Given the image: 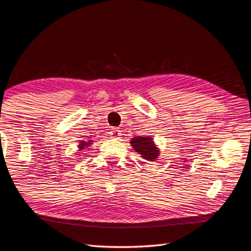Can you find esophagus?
Wrapping results in <instances>:
<instances>
[{"mask_svg":"<svg viewBox=\"0 0 251 251\" xmlns=\"http://www.w3.org/2000/svg\"><path fill=\"white\" fill-rule=\"evenodd\" d=\"M120 136H121V133H120L119 130H117V128H114V130H112V132H111V137H112L113 139H119Z\"/></svg>","mask_w":251,"mask_h":251,"instance_id":"esophagus-1","label":"esophagus"}]
</instances>
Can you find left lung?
I'll list each match as a JSON object with an SVG mask.
<instances>
[{"label":"left lung","instance_id":"1","mask_svg":"<svg viewBox=\"0 0 251 251\" xmlns=\"http://www.w3.org/2000/svg\"><path fill=\"white\" fill-rule=\"evenodd\" d=\"M130 143L136 153L140 154L141 157L148 161H155L160 155V150L156 146L154 139L150 136L147 137L136 136L131 139Z\"/></svg>","mask_w":251,"mask_h":251}]
</instances>
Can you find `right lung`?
Segmentation results:
<instances>
[{
    "label": "right lung",
    "instance_id": "add662e5",
    "mask_svg": "<svg viewBox=\"0 0 251 251\" xmlns=\"http://www.w3.org/2000/svg\"><path fill=\"white\" fill-rule=\"evenodd\" d=\"M93 143V140H79V144H78V151H82L85 150L86 148H89L91 144Z\"/></svg>",
    "mask_w": 251,
    "mask_h": 251
}]
</instances>
